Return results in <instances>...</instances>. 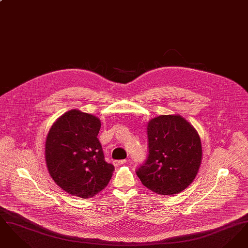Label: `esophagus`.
<instances>
[{
    "instance_id": "obj_1",
    "label": "esophagus",
    "mask_w": 248,
    "mask_h": 248,
    "mask_svg": "<svg viewBox=\"0 0 248 248\" xmlns=\"http://www.w3.org/2000/svg\"><path fill=\"white\" fill-rule=\"evenodd\" d=\"M125 163H126V160H116V161H113V165H115V166L124 165Z\"/></svg>"
}]
</instances>
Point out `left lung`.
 <instances>
[{
	"label": "left lung",
	"instance_id": "left-lung-1",
	"mask_svg": "<svg viewBox=\"0 0 248 248\" xmlns=\"http://www.w3.org/2000/svg\"><path fill=\"white\" fill-rule=\"evenodd\" d=\"M149 156L137 170L142 184L161 195L177 194L194 180L202 151L198 132L178 114L160 115L147 124Z\"/></svg>",
	"mask_w": 248,
	"mask_h": 248
}]
</instances>
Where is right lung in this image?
<instances>
[{"label": "right lung", "mask_w": 248, "mask_h": 248, "mask_svg": "<svg viewBox=\"0 0 248 248\" xmlns=\"http://www.w3.org/2000/svg\"><path fill=\"white\" fill-rule=\"evenodd\" d=\"M100 120L76 108L61 115L46 140L49 175L64 191L83 199L105 189L114 166L105 162L97 135Z\"/></svg>", "instance_id": "1"}]
</instances>
